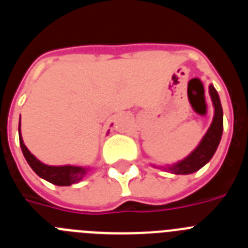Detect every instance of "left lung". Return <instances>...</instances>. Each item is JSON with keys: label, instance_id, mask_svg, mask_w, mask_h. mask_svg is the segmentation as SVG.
<instances>
[{"label": "left lung", "instance_id": "left-lung-1", "mask_svg": "<svg viewBox=\"0 0 248 248\" xmlns=\"http://www.w3.org/2000/svg\"><path fill=\"white\" fill-rule=\"evenodd\" d=\"M209 93L212 100V105H214V119H212L211 125L207 129L199 145L187 156L177 163L171 164V165L161 166L166 171L175 175L192 174L209 163L211 157L214 156L215 151L217 150L223 130V111L217 91L215 89L212 84L209 85ZM153 166L157 168L156 165Z\"/></svg>", "mask_w": 248, "mask_h": 248}]
</instances>
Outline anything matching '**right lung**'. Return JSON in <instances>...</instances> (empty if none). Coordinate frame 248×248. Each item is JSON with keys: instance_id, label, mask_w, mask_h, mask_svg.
Masks as SVG:
<instances>
[{"instance_id": "1", "label": "right lung", "mask_w": 248, "mask_h": 248, "mask_svg": "<svg viewBox=\"0 0 248 248\" xmlns=\"http://www.w3.org/2000/svg\"><path fill=\"white\" fill-rule=\"evenodd\" d=\"M19 134V145H21L22 153L25 155V159L27 160L28 165L32 168L34 172L39 177L45 179L48 183L58 186H69L72 184H77L82 181L87 174L89 172L91 168L89 166H76V165H47L42 163L41 160L37 159L32 153L27 149V146L23 143L21 135V118H19L18 125Z\"/></svg>"}]
</instances>
